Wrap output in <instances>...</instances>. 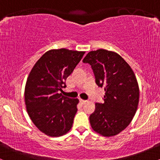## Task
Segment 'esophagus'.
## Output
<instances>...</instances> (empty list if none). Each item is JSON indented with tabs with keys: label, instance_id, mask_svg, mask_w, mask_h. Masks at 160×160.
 I'll return each instance as SVG.
<instances>
[{
	"label": "esophagus",
	"instance_id": "esophagus-1",
	"mask_svg": "<svg viewBox=\"0 0 160 160\" xmlns=\"http://www.w3.org/2000/svg\"><path fill=\"white\" fill-rule=\"evenodd\" d=\"M80 103H81L82 104H86V102H87V101L83 100V99H80Z\"/></svg>",
	"mask_w": 160,
	"mask_h": 160
}]
</instances>
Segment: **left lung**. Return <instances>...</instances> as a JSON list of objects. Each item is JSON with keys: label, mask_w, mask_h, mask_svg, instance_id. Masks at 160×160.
<instances>
[{"label": "left lung", "mask_w": 160, "mask_h": 160, "mask_svg": "<svg viewBox=\"0 0 160 160\" xmlns=\"http://www.w3.org/2000/svg\"><path fill=\"white\" fill-rule=\"evenodd\" d=\"M91 65L95 82L104 88V103L95 104L89 117L92 128L105 137L117 135L131 122L136 113L139 88L131 67L120 55L100 49L82 60Z\"/></svg>", "instance_id": "obj_1"}]
</instances>
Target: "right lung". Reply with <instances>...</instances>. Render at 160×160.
<instances>
[{
	"label": "right lung",
	"mask_w": 160,
	"mask_h": 160,
	"mask_svg": "<svg viewBox=\"0 0 160 160\" xmlns=\"http://www.w3.org/2000/svg\"><path fill=\"white\" fill-rule=\"evenodd\" d=\"M85 52L51 49L34 65L27 79L25 102L37 128L48 136L59 137L72 127L79 100L63 96L65 80Z\"/></svg>",
	"instance_id": "add662e5"
}]
</instances>
